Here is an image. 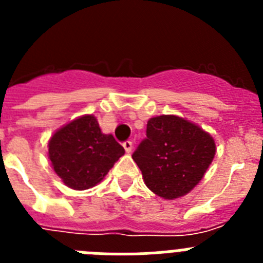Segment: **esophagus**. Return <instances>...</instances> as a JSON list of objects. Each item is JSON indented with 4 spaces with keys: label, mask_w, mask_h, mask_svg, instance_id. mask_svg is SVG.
<instances>
[{
    "label": "esophagus",
    "mask_w": 263,
    "mask_h": 263,
    "mask_svg": "<svg viewBox=\"0 0 263 263\" xmlns=\"http://www.w3.org/2000/svg\"><path fill=\"white\" fill-rule=\"evenodd\" d=\"M122 146H124L125 152L126 153H132V150H133V143L130 142V141H125Z\"/></svg>",
    "instance_id": "obj_1"
}]
</instances>
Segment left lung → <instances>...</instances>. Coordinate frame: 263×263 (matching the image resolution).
<instances>
[{
    "label": "left lung",
    "instance_id": "left-lung-1",
    "mask_svg": "<svg viewBox=\"0 0 263 263\" xmlns=\"http://www.w3.org/2000/svg\"><path fill=\"white\" fill-rule=\"evenodd\" d=\"M215 153V141L203 129L176 116H158L147 121L146 138L132 157L146 185L173 200L200 182Z\"/></svg>",
    "mask_w": 263,
    "mask_h": 263
}]
</instances>
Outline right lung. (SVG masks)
<instances>
[{
	"instance_id": "add662e5",
	"label": "right lung",
	"mask_w": 263,
	"mask_h": 263,
	"mask_svg": "<svg viewBox=\"0 0 263 263\" xmlns=\"http://www.w3.org/2000/svg\"><path fill=\"white\" fill-rule=\"evenodd\" d=\"M125 154L111 134H103L93 116H83L59 129L48 142L53 171L73 190L100 183Z\"/></svg>"
}]
</instances>
